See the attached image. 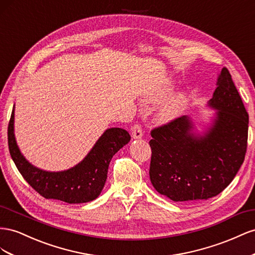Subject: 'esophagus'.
<instances>
[{
	"mask_svg": "<svg viewBox=\"0 0 255 255\" xmlns=\"http://www.w3.org/2000/svg\"><path fill=\"white\" fill-rule=\"evenodd\" d=\"M143 135V131H142V127L140 125H134L131 129V136L132 139H141Z\"/></svg>",
	"mask_w": 255,
	"mask_h": 255,
	"instance_id": "esophagus-1",
	"label": "esophagus"
}]
</instances>
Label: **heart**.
Instances as JSON below:
<instances>
[{
	"mask_svg": "<svg viewBox=\"0 0 255 255\" xmlns=\"http://www.w3.org/2000/svg\"><path fill=\"white\" fill-rule=\"evenodd\" d=\"M174 90V84L172 80L164 79L159 82L146 96L147 103L158 104L168 97ZM188 106V97L185 93H178L173 95L168 101L159 109L158 120L161 123H170L177 120L184 114Z\"/></svg>",
	"mask_w": 255,
	"mask_h": 255,
	"instance_id": "b5f03b06",
	"label": "heart"
}]
</instances>
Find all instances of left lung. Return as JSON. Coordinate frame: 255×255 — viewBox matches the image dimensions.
I'll return each instance as SVG.
<instances>
[{
	"mask_svg": "<svg viewBox=\"0 0 255 255\" xmlns=\"http://www.w3.org/2000/svg\"><path fill=\"white\" fill-rule=\"evenodd\" d=\"M207 106L216 113L203 134L194 132V124L186 115L150 132V181L174 202L218 195L245 160L249 115L228 68L221 69Z\"/></svg>",
	"mask_w": 255,
	"mask_h": 255,
	"instance_id": "obj_1",
	"label": "left lung"
}]
</instances>
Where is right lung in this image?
<instances>
[{"instance_id":"1","label":"right lung","mask_w":255,"mask_h":255,"mask_svg":"<svg viewBox=\"0 0 255 255\" xmlns=\"http://www.w3.org/2000/svg\"><path fill=\"white\" fill-rule=\"evenodd\" d=\"M13 123L14 106L7 135L10 156L21 175L43 198L68 204H80L98 198L106 184L112 157L131 139L125 129L109 128L81 162L68 170L50 172L36 168L22 155L14 137Z\"/></svg>"}]
</instances>
